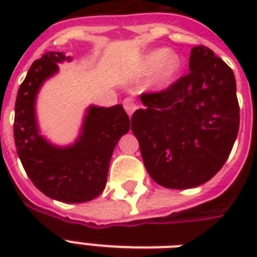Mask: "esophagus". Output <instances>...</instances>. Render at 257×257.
Here are the masks:
<instances>
[{
    "label": "esophagus",
    "mask_w": 257,
    "mask_h": 257,
    "mask_svg": "<svg viewBox=\"0 0 257 257\" xmlns=\"http://www.w3.org/2000/svg\"><path fill=\"white\" fill-rule=\"evenodd\" d=\"M122 104H124V108H125V110H126V113H128V114H129V117L132 116L133 112H135V110H136V109H137L136 102H135V100H133V98H131V97H128V98H125Z\"/></svg>",
    "instance_id": "esophagus-1"
}]
</instances>
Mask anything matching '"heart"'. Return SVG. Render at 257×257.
<instances>
[{
  "label": "heart",
  "instance_id": "heart-1",
  "mask_svg": "<svg viewBox=\"0 0 257 257\" xmlns=\"http://www.w3.org/2000/svg\"><path fill=\"white\" fill-rule=\"evenodd\" d=\"M141 68L144 72L152 73V82L155 85H164L175 77L180 69V58L173 52L165 49H156L149 52L143 60Z\"/></svg>",
  "mask_w": 257,
  "mask_h": 257
}]
</instances>
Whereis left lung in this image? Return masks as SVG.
<instances>
[{
	"label": "left lung",
	"instance_id": "8db88e82",
	"mask_svg": "<svg viewBox=\"0 0 257 257\" xmlns=\"http://www.w3.org/2000/svg\"><path fill=\"white\" fill-rule=\"evenodd\" d=\"M189 73L159 93H144L132 132L149 176L171 189L199 187L221 169L240 124L232 69L205 46H195Z\"/></svg>",
	"mask_w": 257,
	"mask_h": 257
}]
</instances>
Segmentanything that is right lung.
Masks as SVG:
<instances>
[{
	"label": "right lung",
	"mask_w": 257,
	"mask_h": 257,
	"mask_svg": "<svg viewBox=\"0 0 257 257\" xmlns=\"http://www.w3.org/2000/svg\"><path fill=\"white\" fill-rule=\"evenodd\" d=\"M64 61L72 57L49 52L29 68L16 100L14 143L24 169L44 195L62 203H85L104 191L113 151L131 124L120 104L90 105L73 144L58 147L42 136L36 116L37 94Z\"/></svg>",
	"instance_id": "1"
}]
</instances>
